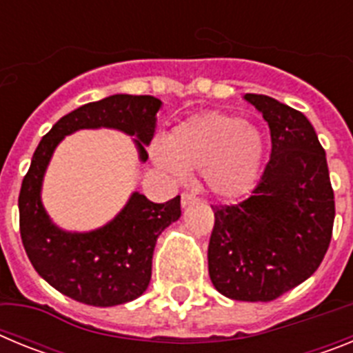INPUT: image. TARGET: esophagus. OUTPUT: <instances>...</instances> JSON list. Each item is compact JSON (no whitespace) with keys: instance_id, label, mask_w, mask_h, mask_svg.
<instances>
[{"instance_id":"1","label":"esophagus","mask_w":353,"mask_h":353,"mask_svg":"<svg viewBox=\"0 0 353 353\" xmlns=\"http://www.w3.org/2000/svg\"><path fill=\"white\" fill-rule=\"evenodd\" d=\"M198 201V196L192 194V192H183L182 194V207H189V205L196 203Z\"/></svg>"}]
</instances>
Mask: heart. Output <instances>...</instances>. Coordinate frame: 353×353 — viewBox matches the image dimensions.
I'll list each match as a JSON object with an SVG mask.
<instances>
[{
    "label": "heart",
    "mask_w": 353,
    "mask_h": 353,
    "mask_svg": "<svg viewBox=\"0 0 353 353\" xmlns=\"http://www.w3.org/2000/svg\"><path fill=\"white\" fill-rule=\"evenodd\" d=\"M155 162L162 170L180 174L201 171L212 194L235 199L256 180L263 157V138L256 127L226 113H207L183 121L170 136L168 146H154Z\"/></svg>",
    "instance_id": "1"
}]
</instances>
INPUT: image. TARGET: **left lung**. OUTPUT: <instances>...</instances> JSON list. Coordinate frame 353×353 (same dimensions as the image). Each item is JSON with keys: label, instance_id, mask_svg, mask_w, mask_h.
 <instances>
[{"label": "left lung", "instance_id": "obj_1", "mask_svg": "<svg viewBox=\"0 0 353 353\" xmlns=\"http://www.w3.org/2000/svg\"><path fill=\"white\" fill-rule=\"evenodd\" d=\"M244 99L269 123L272 152L248 199L212 205L208 274L224 297L269 302L322 263L332 236L334 191L310 120L272 97Z\"/></svg>", "mask_w": 353, "mask_h": 353}]
</instances>
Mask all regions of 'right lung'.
Instances as JSON below:
<instances>
[{
    "mask_svg": "<svg viewBox=\"0 0 353 353\" xmlns=\"http://www.w3.org/2000/svg\"><path fill=\"white\" fill-rule=\"evenodd\" d=\"M162 102L152 95H111L74 109L56 121L37 146L19 194L21 239L33 269L52 288L88 305H118L148 288L157 236L179 219L180 196L154 203L134 192L123 210L88 233L63 232L43 210L40 189L58 143L79 129H118L136 136L139 159L155 132Z\"/></svg>",
    "mask_w": 353,
    "mask_h": 353,
    "instance_id": "1",
    "label": "right lung"
}]
</instances>
